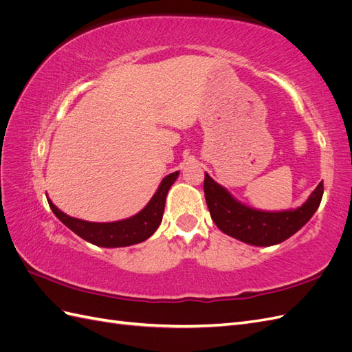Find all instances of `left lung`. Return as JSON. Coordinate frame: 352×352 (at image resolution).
<instances>
[{"instance_id":"1","label":"left lung","mask_w":352,"mask_h":352,"mask_svg":"<svg viewBox=\"0 0 352 352\" xmlns=\"http://www.w3.org/2000/svg\"><path fill=\"white\" fill-rule=\"evenodd\" d=\"M204 194L211 219L221 232L257 247H270L292 236L311 219L320 206L323 182L318 184L300 208L278 212L258 211L241 204L207 173Z\"/></svg>"}]
</instances>
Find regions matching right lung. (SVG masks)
I'll return each mask as SVG.
<instances>
[{
    "mask_svg": "<svg viewBox=\"0 0 352 352\" xmlns=\"http://www.w3.org/2000/svg\"><path fill=\"white\" fill-rule=\"evenodd\" d=\"M179 172L170 173L163 179L160 184L157 192L148 202V206L138 212L136 216L126 219L122 221H113V223H92L70 217L65 212L60 211L51 199H48V204L52 212L65 223V225L73 230L76 235L83 238L94 245L105 248H117V247H129V245L140 243L145 239L150 238L155 229L160 226L164 212L166 204V195L168 192L170 186L175 184L177 179Z\"/></svg>",
    "mask_w": 352,
    "mask_h": 352,
    "instance_id": "right-lung-1",
    "label": "right lung"
}]
</instances>
